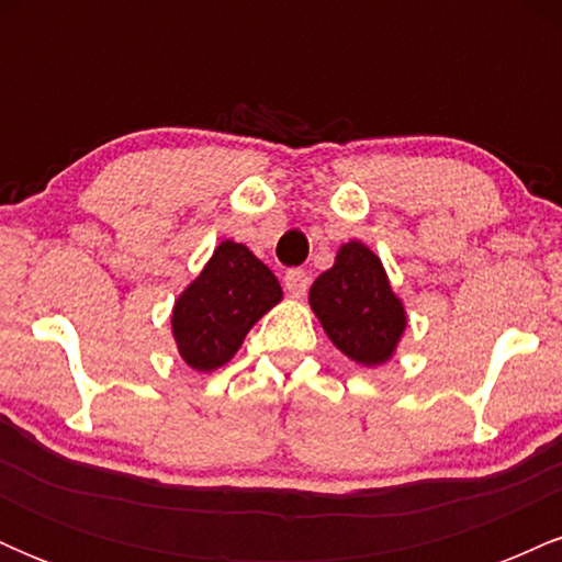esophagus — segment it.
Here are the masks:
<instances>
[{
	"mask_svg": "<svg viewBox=\"0 0 562 562\" xmlns=\"http://www.w3.org/2000/svg\"><path fill=\"white\" fill-rule=\"evenodd\" d=\"M308 285H312V277H308V272H303V269H288V272H285V288H288V293L293 295V299H303Z\"/></svg>",
	"mask_w": 562,
	"mask_h": 562,
	"instance_id": "esophagus-1",
	"label": "esophagus"
}]
</instances>
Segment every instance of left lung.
Here are the masks:
<instances>
[{"label":"left lung","mask_w":562,"mask_h":562,"mask_svg":"<svg viewBox=\"0 0 562 562\" xmlns=\"http://www.w3.org/2000/svg\"><path fill=\"white\" fill-rule=\"evenodd\" d=\"M308 303L333 344L367 367L391 357L406 325L383 263L357 240L344 245L333 269L314 280Z\"/></svg>","instance_id":"left-lung-1"}]
</instances>
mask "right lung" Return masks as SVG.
Wrapping results in <instances>:
<instances>
[{
    "mask_svg": "<svg viewBox=\"0 0 562 562\" xmlns=\"http://www.w3.org/2000/svg\"><path fill=\"white\" fill-rule=\"evenodd\" d=\"M282 290L269 267L240 243L224 240L173 306V338L192 370L211 372L229 362L250 327Z\"/></svg>",
    "mask_w": 562,
    "mask_h": 562,
    "instance_id": "right-lung-1",
    "label": "right lung"
}]
</instances>
